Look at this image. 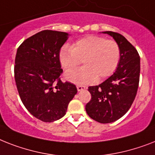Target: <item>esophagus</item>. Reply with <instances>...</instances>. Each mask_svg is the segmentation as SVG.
<instances>
[{"mask_svg": "<svg viewBox=\"0 0 155 155\" xmlns=\"http://www.w3.org/2000/svg\"><path fill=\"white\" fill-rule=\"evenodd\" d=\"M76 87H77L78 91H84L87 88L86 87L82 86V85H77V86H76Z\"/></svg>", "mask_w": 155, "mask_h": 155, "instance_id": "34e87169", "label": "esophagus"}]
</instances>
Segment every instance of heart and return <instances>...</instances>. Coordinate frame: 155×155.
I'll list each match as a JSON object with an SVG mask.
<instances>
[{
    "label": "heart",
    "mask_w": 155,
    "mask_h": 155,
    "mask_svg": "<svg viewBox=\"0 0 155 155\" xmlns=\"http://www.w3.org/2000/svg\"><path fill=\"white\" fill-rule=\"evenodd\" d=\"M121 51L115 41L98 36H87L75 41L71 47L63 46L59 60L66 70L75 68L80 63L84 67L64 74L67 80L75 84H91L114 73L119 65Z\"/></svg>",
    "instance_id": "1"
}]
</instances>
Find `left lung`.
<instances>
[{
	"mask_svg": "<svg viewBox=\"0 0 155 155\" xmlns=\"http://www.w3.org/2000/svg\"><path fill=\"white\" fill-rule=\"evenodd\" d=\"M119 45L121 56L116 71L98 86L88 87L91 99L86 105L89 116L101 123L123 117L136 96L140 75V57L135 48L121 34L106 31Z\"/></svg>",
	"mask_w": 155,
	"mask_h": 155,
	"instance_id": "1",
	"label": "left lung"
}]
</instances>
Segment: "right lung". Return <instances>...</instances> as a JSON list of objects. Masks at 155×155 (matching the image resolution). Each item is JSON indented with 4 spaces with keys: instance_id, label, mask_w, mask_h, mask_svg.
Listing matches in <instances>:
<instances>
[{
    "instance_id": "right-lung-1",
    "label": "right lung",
    "mask_w": 155,
    "mask_h": 155,
    "mask_svg": "<svg viewBox=\"0 0 155 155\" xmlns=\"http://www.w3.org/2000/svg\"><path fill=\"white\" fill-rule=\"evenodd\" d=\"M68 36L67 32L44 30L25 40L16 51L14 74L19 95L30 114L43 122L64 116L77 93L74 84L60 79L59 52Z\"/></svg>"
}]
</instances>
